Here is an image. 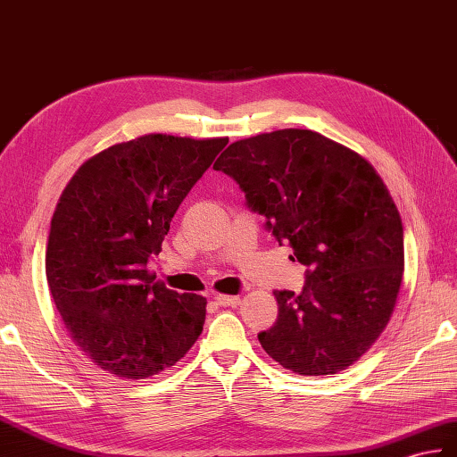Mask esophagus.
I'll use <instances>...</instances> for the list:
<instances>
[{
  "instance_id": "34e87169",
  "label": "esophagus",
  "mask_w": 457,
  "mask_h": 457,
  "mask_svg": "<svg viewBox=\"0 0 457 457\" xmlns=\"http://www.w3.org/2000/svg\"><path fill=\"white\" fill-rule=\"evenodd\" d=\"M214 300L218 305H224V307H237L241 302L239 295H224V294H218Z\"/></svg>"
}]
</instances>
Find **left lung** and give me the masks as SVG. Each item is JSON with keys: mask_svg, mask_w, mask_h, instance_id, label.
I'll return each instance as SVG.
<instances>
[{"mask_svg": "<svg viewBox=\"0 0 457 457\" xmlns=\"http://www.w3.org/2000/svg\"><path fill=\"white\" fill-rule=\"evenodd\" d=\"M214 169L310 267L302 294L274 292L278 317L259 333L264 353L300 376L354 364L394 313L405 264L401 216L376 169L300 129L233 142Z\"/></svg>", "mask_w": 457, "mask_h": 457, "instance_id": "8db88e82", "label": "left lung"}]
</instances>
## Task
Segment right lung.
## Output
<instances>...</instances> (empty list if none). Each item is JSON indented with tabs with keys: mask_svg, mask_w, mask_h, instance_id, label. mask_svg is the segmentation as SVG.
I'll use <instances>...</instances> for the list:
<instances>
[{
	"mask_svg": "<svg viewBox=\"0 0 457 457\" xmlns=\"http://www.w3.org/2000/svg\"><path fill=\"white\" fill-rule=\"evenodd\" d=\"M228 137L145 134L87 159L50 224L46 280L71 341L104 372L145 379L203 333L206 298L147 270L177 208Z\"/></svg>",
	"mask_w": 457,
	"mask_h": 457,
	"instance_id": "obj_1",
	"label": "right lung"
}]
</instances>
